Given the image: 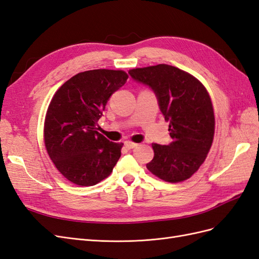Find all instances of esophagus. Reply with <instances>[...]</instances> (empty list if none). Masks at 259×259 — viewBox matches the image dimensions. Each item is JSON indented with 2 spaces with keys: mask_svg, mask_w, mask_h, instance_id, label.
<instances>
[{
  "mask_svg": "<svg viewBox=\"0 0 259 259\" xmlns=\"http://www.w3.org/2000/svg\"><path fill=\"white\" fill-rule=\"evenodd\" d=\"M124 145H125V147H126L127 149H133V148L137 147V144L133 143V142H125V143H124Z\"/></svg>",
  "mask_w": 259,
  "mask_h": 259,
  "instance_id": "1",
  "label": "esophagus"
}]
</instances>
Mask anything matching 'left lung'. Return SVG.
Listing matches in <instances>:
<instances>
[{
  "mask_svg": "<svg viewBox=\"0 0 259 259\" xmlns=\"http://www.w3.org/2000/svg\"><path fill=\"white\" fill-rule=\"evenodd\" d=\"M128 73L153 90L173 139L168 146L152 144L154 156L147 168L167 183L190 178L205 161L214 139V109L205 86L192 74L164 64Z\"/></svg>",
  "mask_w": 259,
  "mask_h": 259,
  "instance_id": "8db88e82",
  "label": "left lung"
}]
</instances>
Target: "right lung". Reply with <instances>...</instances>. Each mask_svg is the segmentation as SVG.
Instances as JSON below:
<instances>
[{
	"label": "right lung",
	"mask_w": 259,
	"mask_h": 259,
	"mask_svg": "<svg viewBox=\"0 0 259 259\" xmlns=\"http://www.w3.org/2000/svg\"><path fill=\"white\" fill-rule=\"evenodd\" d=\"M127 77L123 70H89L73 75L53 96L44 121V144L69 182L94 186L112 173L123 144L108 140L96 126L108 99Z\"/></svg>",
	"instance_id": "add662e5"
}]
</instances>
